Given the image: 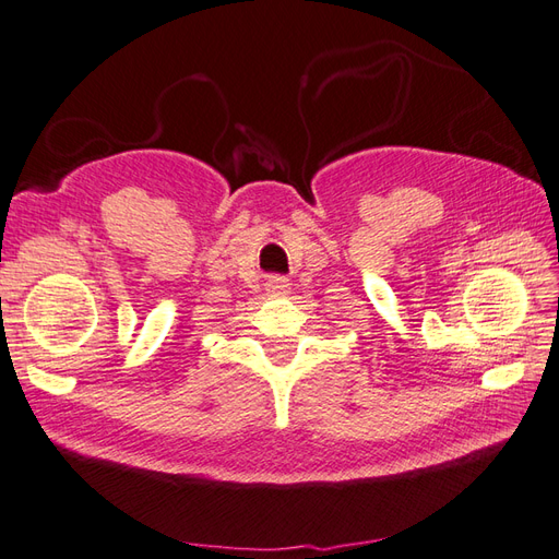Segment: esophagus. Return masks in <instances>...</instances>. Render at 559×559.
<instances>
[{
	"label": "esophagus",
	"mask_w": 559,
	"mask_h": 559,
	"mask_svg": "<svg viewBox=\"0 0 559 559\" xmlns=\"http://www.w3.org/2000/svg\"><path fill=\"white\" fill-rule=\"evenodd\" d=\"M287 278L285 276H269V281H266V290L272 293V295H283V293H287Z\"/></svg>",
	"instance_id": "esophagus-1"
}]
</instances>
